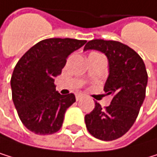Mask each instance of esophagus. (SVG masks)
<instances>
[{
  "mask_svg": "<svg viewBox=\"0 0 157 157\" xmlns=\"http://www.w3.org/2000/svg\"><path fill=\"white\" fill-rule=\"evenodd\" d=\"M75 97H76V100L78 101V100H80V99L83 97V94H82V93H76Z\"/></svg>",
  "mask_w": 157,
  "mask_h": 157,
  "instance_id": "34e87169",
  "label": "esophagus"
}]
</instances>
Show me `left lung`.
<instances>
[{
    "mask_svg": "<svg viewBox=\"0 0 157 157\" xmlns=\"http://www.w3.org/2000/svg\"><path fill=\"white\" fill-rule=\"evenodd\" d=\"M103 52L109 61L104 90L111 95L110 105L99 103L85 116L89 132L100 140L111 141L124 135L135 122L146 95L148 74L142 58L132 48L116 41L101 39L86 43L84 50Z\"/></svg>",
    "mask_w": 157,
    "mask_h": 157,
    "instance_id": "1",
    "label": "left lung"
}]
</instances>
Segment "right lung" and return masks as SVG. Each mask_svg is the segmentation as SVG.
<instances>
[{"mask_svg": "<svg viewBox=\"0 0 157 157\" xmlns=\"http://www.w3.org/2000/svg\"><path fill=\"white\" fill-rule=\"evenodd\" d=\"M85 44V40L69 38L46 39L18 61L10 81L12 100L21 121L30 132L46 135L61 129L75 95H61L54 79L61 74L71 53Z\"/></svg>", "mask_w": 157, "mask_h": 157, "instance_id": "obj_1", "label": "right lung"}]
</instances>
